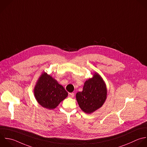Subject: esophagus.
Listing matches in <instances>:
<instances>
[{
	"label": "esophagus",
	"instance_id": "obj_1",
	"mask_svg": "<svg viewBox=\"0 0 147 147\" xmlns=\"http://www.w3.org/2000/svg\"><path fill=\"white\" fill-rule=\"evenodd\" d=\"M74 93H73V92H71V93H69L68 94V96L69 97V98H72L74 96Z\"/></svg>",
	"mask_w": 147,
	"mask_h": 147
}]
</instances>
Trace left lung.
<instances>
[{
  "instance_id": "8db88e82",
  "label": "left lung",
  "mask_w": 147,
  "mask_h": 147,
  "mask_svg": "<svg viewBox=\"0 0 147 147\" xmlns=\"http://www.w3.org/2000/svg\"><path fill=\"white\" fill-rule=\"evenodd\" d=\"M107 87L100 75L94 72L91 78L84 83L83 91L76 94L80 108L87 114H91L101 107L107 98Z\"/></svg>"
}]
</instances>
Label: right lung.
<instances>
[{
  "label": "right lung",
  "instance_id": "right-lung-1",
  "mask_svg": "<svg viewBox=\"0 0 147 147\" xmlns=\"http://www.w3.org/2000/svg\"><path fill=\"white\" fill-rule=\"evenodd\" d=\"M34 95L41 106L52 110L67 97L68 92L55 79L44 72L36 82Z\"/></svg>",
  "mask_w": 147,
  "mask_h": 147
}]
</instances>
